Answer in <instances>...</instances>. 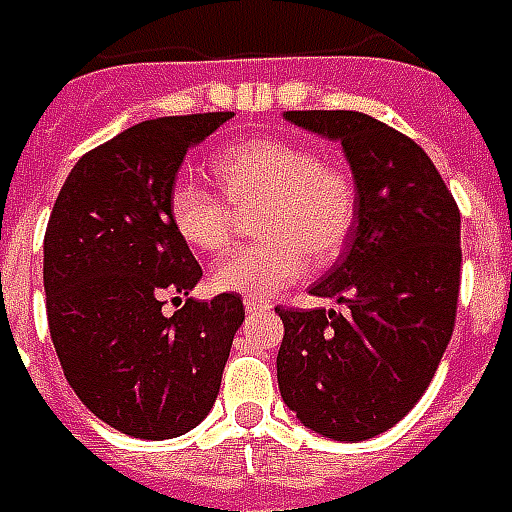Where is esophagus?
Instances as JSON below:
<instances>
[{
    "label": "esophagus",
    "instance_id": "obj_1",
    "mask_svg": "<svg viewBox=\"0 0 512 512\" xmlns=\"http://www.w3.org/2000/svg\"><path fill=\"white\" fill-rule=\"evenodd\" d=\"M270 308V300H262V297H245V311H267Z\"/></svg>",
    "mask_w": 512,
    "mask_h": 512
}]
</instances>
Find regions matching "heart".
I'll list each match as a JSON object with an SVG mask.
<instances>
[{"label": "heart", "instance_id": "b5f03b06", "mask_svg": "<svg viewBox=\"0 0 512 512\" xmlns=\"http://www.w3.org/2000/svg\"><path fill=\"white\" fill-rule=\"evenodd\" d=\"M212 170L225 195L195 179H176L168 195L170 226L187 245L206 253L226 248L237 206L262 201L256 231L264 237L248 248L223 253L209 281L217 292L270 297L295 284L317 262L336 259L353 234L358 187L350 170L322 162L317 151L281 137H253L223 148Z\"/></svg>", "mask_w": 512, "mask_h": 512}]
</instances>
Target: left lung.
Masks as SVG:
<instances>
[{
  "mask_svg": "<svg viewBox=\"0 0 512 512\" xmlns=\"http://www.w3.org/2000/svg\"><path fill=\"white\" fill-rule=\"evenodd\" d=\"M286 121L342 143L358 217L311 286L347 308H275L278 389L308 430L355 444L400 422L441 364L458 311L460 212L430 157L386 123L353 110H292Z\"/></svg>",
  "mask_w": 512,
  "mask_h": 512,
  "instance_id": "1",
  "label": "left lung"
}]
</instances>
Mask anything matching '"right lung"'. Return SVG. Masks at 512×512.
Returning <instances> with one entry per match:
<instances>
[{
    "label": "right lung",
    "instance_id": "1",
    "mask_svg": "<svg viewBox=\"0 0 512 512\" xmlns=\"http://www.w3.org/2000/svg\"><path fill=\"white\" fill-rule=\"evenodd\" d=\"M228 118L137 123L79 159L54 201L43 237L54 350L82 405L126 436L162 441L201 422L245 320L234 292L183 299L204 273L168 215L187 151Z\"/></svg>",
    "mask_w": 512,
    "mask_h": 512
}]
</instances>
